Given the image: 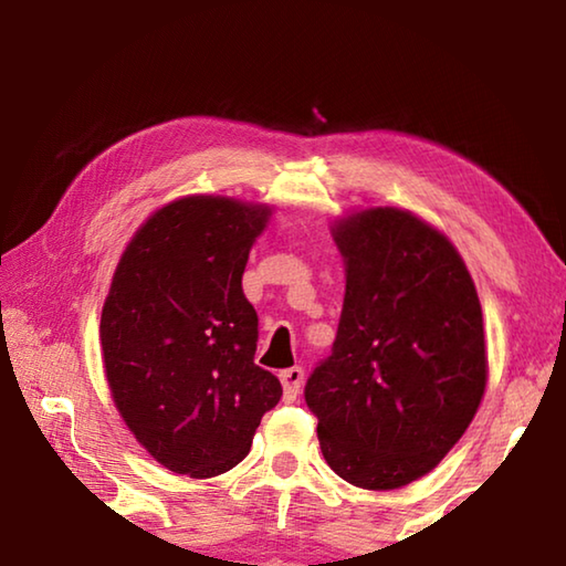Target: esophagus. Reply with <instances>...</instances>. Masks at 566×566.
<instances>
[{
    "instance_id": "esophagus-1",
    "label": "esophagus",
    "mask_w": 566,
    "mask_h": 566,
    "mask_svg": "<svg viewBox=\"0 0 566 566\" xmlns=\"http://www.w3.org/2000/svg\"><path fill=\"white\" fill-rule=\"evenodd\" d=\"M280 381H282V387H284L286 399H296V395H300V389L304 385V369L302 367L284 369L282 375H280Z\"/></svg>"
}]
</instances>
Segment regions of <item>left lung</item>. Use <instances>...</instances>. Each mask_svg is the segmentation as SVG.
I'll return each mask as SVG.
<instances>
[{"instance_id": "obj_1", "label": "left lung", "mask_w": 566, "mask_h": 566, "mask_svg": "<svg viewBox=\"0 0 566 566\" xmlns=\"http://www.w3.org/2000/svg\"><path fill=\"white\" fill-rule=\"evenodd\" d=\"M334 239L347 292L304 399L334 472L361 490H397L434 469L476 415L482 306L457 249L415 214L367 209Z\"/></svg>"}]
</instances>
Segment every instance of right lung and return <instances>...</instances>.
Masks as SVG:
<instances>
[{
    "label": "right lung",
    "mask_w": 566,
    "mask_h": 566,
    "mask_svg": "<svg viewBox=\"0 0 566 566\" xmlns=\"http://www.w3.org/2000/svg\"><path fill=\"white\" fill-rule=\"evenodd\" d=\"M266 207L187 197L124 249L102 310V352L119 415L159 464L217 476L249 454L282 399L254 364L260 319L242 292Z\"/></svg>",
    "instance_id": "1"
}]
</instances>
